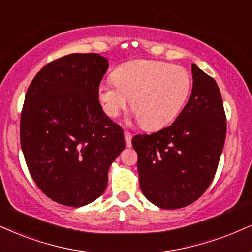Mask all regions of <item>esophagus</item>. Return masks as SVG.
I'll return each instance as SVG.
<instances>
[{
    "label": "esophagus",
    "mask_w": 252,
    "mask_h": 252,
    "mask_svg": "<svg viewBox=\"0 0 252 252\" xmlns=\"http://www.w3.org/2000/svg\"><path fill=\"white\" fill-rule=\"evenodd\" d=\"M124 135H125V141L127 147H131L132 146V134L128 131H124Z\"/></svg>",
    "instance_id": "esophagus-1"
}]
</instances>
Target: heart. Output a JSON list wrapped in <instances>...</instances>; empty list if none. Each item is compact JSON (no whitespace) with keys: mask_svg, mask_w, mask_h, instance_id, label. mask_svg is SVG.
<instances>
[{"mask_svg":"<svg viewBox=\"0 0 252 252\" xmlns=\"http://www.w3.org/2000/svg\"><path fill=\"white\" fill-rule=\"evenodd\" d=\"M101 84L99 98L105 113L117 117L127 102L145 128L157 129L174 120L189 97L191 78L181 66L159 61H132Z\"/></svg>","mask_w":252,"mask_h":252,"instance_id":"b5f03b06","label":"heart"}]
</instances>
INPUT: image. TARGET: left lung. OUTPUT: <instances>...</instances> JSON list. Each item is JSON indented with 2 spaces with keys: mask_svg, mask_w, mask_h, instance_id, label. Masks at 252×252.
<instances>
[{
  "mask_svg": "<svg viewBox=\"0 0 252 252\" xmlns=\"http://www.w3.org/2000/svg\"><path fill=\"white\" fill-rule=\"evenodd\" d=\"M191 73L190 98L172 125L132 139L141 191L162 209L187 207L202 196L215 176L225 141L219 86L195 64Z\"/></svg>",
  "mask_w": 252,
  "mask_h": 252,
  "instance_id": "8db88e82",
  "label": "left lung"
}]
</instances>
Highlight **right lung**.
<instances>
[{"mask_svg":"<svg viewBox=\"0 0 252 252\" xmlns=\"http://www.w3.org/2000/svg\"><path fill=\"white\" fill-rule=\"evenodd\" d=\"M108 61L71 54L46 64L28 88L20 138L31 178L48 197L78 208L100 196L125 148L123 128L102 112L99 85Z\"/></svg>","mask_w":252,"mask_h":252,"instance_id":"add662e5","label":"right lung"}]
</instances>
